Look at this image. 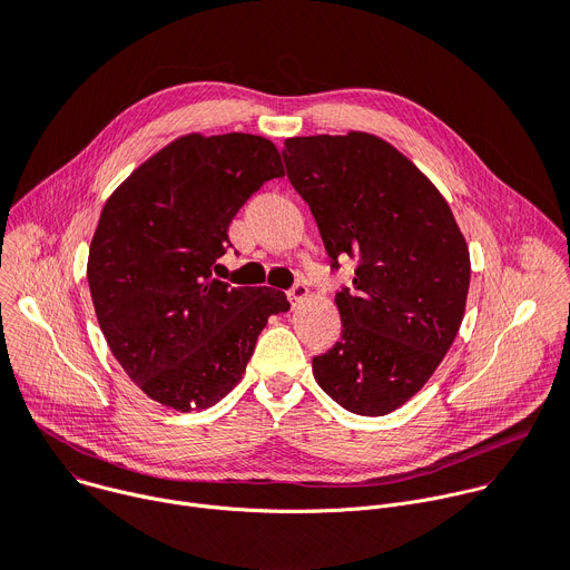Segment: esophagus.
<instances>
[{"mask_svg":"<svg viewBox=\"0 0 570 570\" xmlns=\"http://www.w3.org/2000/svg\"><path fill=\"white\" fill-rule=\"evenodd\" d=\"M288 299L293 302V304H297V302H302L306 295H308V288H306V284H302V282H295L291 288H288Z\"/></svg>","mask_w":570,"mask_h":570,"instance_id":"obj_1","label":"esophagus"}]
</instances>
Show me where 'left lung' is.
Returning <instances> with one entry per match:
<instances>
[{
    "instance_id": "1",
    "label": "left lung",
    "mask_w": 570,
    "mask_h": 570,
    "mask_svg": "<svg viewBox=\"0 0 570 570\" xmlns=\"http://www.w3.org/2000/svg\"><path fill=\"white\" fill-rule=\"evenodd\" d=\"M282 155L332 268L356 262L352 288L336 293L341 341L313 358V376L345 411L387 415L424 387L460 330L466 240L435 185L374 135L291 137Z\"/></svg>"
}]
</instances>
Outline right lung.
<instances>
[{
	"label": "right lung",
	"instance_id": "add662e5",
	"mask_svg": "<svg viewBox=\"0 0 570 570\" xmlns=\"http://www.w3.org/2000/svg\"><path fill=\"white\" fill-rule=\"evenodd\" d=\"M284 178L259 135H185L108 198L88 259L99 327L126 374L155 401L189 413L246 372L282 291L214 277L227 227L268 180Z\"/></svg>",
	"mask_w": 570,
	"mask_h": 570
}]
</instances>
